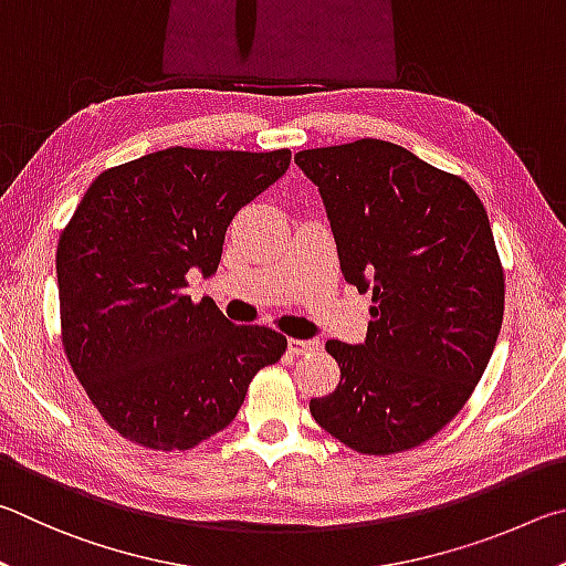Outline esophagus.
<instances>
[{
  "mask_svg": "<svg viewBox=\"0 0 566 566\" xmlns=\"http://www.w3.org/2000/svg\"><path fill=\"white\" fill-rule=\"evenodd\" d=\"M318 348H321L318 340H298V338L289 340L291 355H308V353H315Z\"/></svg>",
  "mask_w": 566,
  "mask_h": 566,
  "instance_id": "obj_1",
  "label": "esophagus"
}]
</instances>
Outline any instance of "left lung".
<instances>
[{
    "label": "left lung",
    "mask_w": 566,
    "mask_h": 566,
    "mask_svg": "<svg viewBox=\"0 0 566 566\" xmlns=\"http://www.w3.org/2000/svg\"><path fill=\"white\" fill-rule=\"evenodd\" d=\"M295 164L318 186L343 277L375 303L365 343H325L340 382L311 400L313 418L363 454L418 448L470 400L502 328L488 211L460 176L380 138Z\"/></svg>",
    "instance_id": "1"
}]
</instances>
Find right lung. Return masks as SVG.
Masks as SVG:
<instances>
[{"mask_svg":"<svg viewBox=\"0 0 566 566\" xmlns=\"http://www.w3.org/2000/svg\"><path fill=\"white\" fill-rule=\"evenodd\" d=\"M291 166L268 154L164 148L98 174L56 248L66 358L102 418L151 450H191L241 410L289 340L235 325L186 275L218 271L233 216Z\"/></svg>","mask_w":566,"mask_h":566,"instance_id":"right-lung-1","label":"right lung"}]
</instances>
